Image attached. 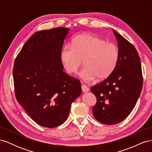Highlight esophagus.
I'll return each instance as SVG.
<instances>
[{"label":"esophagus","mask_w":152,"mask_h":152,"mask_svg":"<svg viewBox=\"0 0 152 152\" xmlns=\"http://www.w3.org/2000/svg\"><path fill=\"white\" fill-rule=\"evenodd\" d=\"M81 89H82V92H83V93H87V92L89 91V89L87 88V87L84 85L81 86Z\"/></svg>","instance_id":"esophagus-1"}]
</instances>
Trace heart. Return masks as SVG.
Listing matches in <instances>:
<instances>
[{
    "label": "heart",
    "mask_w": 152,
    "mask_h": 152,
    "mask_svg": "<svg viewBox=\"0 0 152 152\" xmlns=\"http://www.w3.org/2000/svg\"><path fill=\"white\" fill-rule=\"evenodd\" d=\"M66 72L75 74L84 60L85 67L79 73L82 80L89 82L107 79L115 68L119 59V50L115 44L90 34L77 35L72 45H66L60 54Z\"/></svg>",
    "instance_id": "obj_1"
}]
</instances>
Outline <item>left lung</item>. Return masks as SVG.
Returning <instances> with one entry per match:
<instances>
[{"instance_id":"8db88e82","label":"left lung","mask_w":152,"mask_h":152,"mask_svg":"<svg viewBox=\"0 0 152 152\" xmlns=\"http://www.w3.org/2000/svg\"><path fill=\"white\" fill-rule=\"evenodd\" d=\"M113 32L119 50L118 63L111 75L91 88L97 99L93 108V115L107 125L121 122L131 113L142 87L138 53L124 37L116 31Z\"/></svg>"}]
</instances>
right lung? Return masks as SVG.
<instances>
[{"mask_svg": "<svg viewBox=\"0 0 152 152\" xmlns=\"http://www.w3.org/2000/svg\"><path fill=\"white\" fill-rule=\"evenodd\" d=\"M69 29L57 27L32 35L13 67L16 98L39 125L56 127L65 122L81 94L78 79L63 72L60 54Z\"/></svg>", "mask_w": 152, "mask_h": 152, "instance_id": "add662e5", "label": "right lung"}]
</instances>
